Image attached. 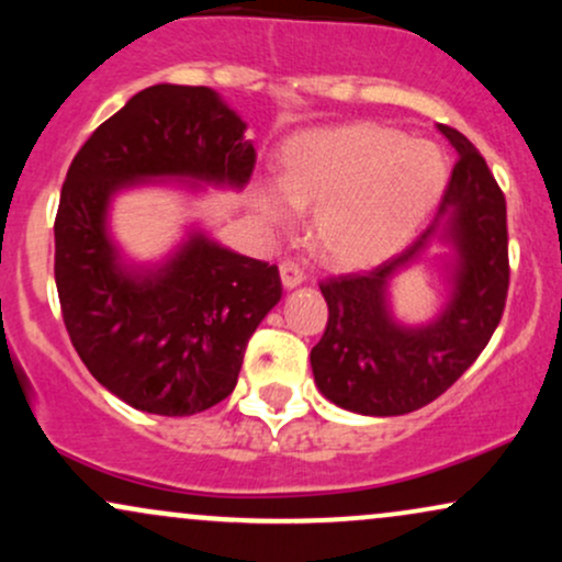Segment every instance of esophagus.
Returning <instances> with one entry per match:
<instances>
[{"label":"esophagus","instance_id":"1","mask_svg":"<svg viewBox=\"0 0 562 562\" xmlns=\"http://www.w3.org/2000/svg\"><path fill=\"white\" fill-rule=\"evenodd\" d=\"M280 280L288 290H293V288H299L303 280H306V274H303V269L299 267V263L285 261V263H280Z\"/></svg>","mask_w":562,"mask_h":562}]
</instances>
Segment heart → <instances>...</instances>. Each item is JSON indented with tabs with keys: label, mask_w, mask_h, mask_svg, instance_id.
<instances>
[{
	"label": "heart",
	"mask_w": 562,
	"mask_h": 562,
	"mask_svg": "<svg viewBox=\"0 0 562 562\" xmlns=\"http://www.w3.org/2000/svg\"><path fill=\"white\" fill-rule=\"evenodd\" d=\"M447 177V158L434 142L404 139L398 128H312L282 150L280 182L256 184V205L274 224H288L295 209H314L312 237L322 259L367 269L425 227Z\"/></svg>",
	"instance_id": "obj_1"
}]
</instances>
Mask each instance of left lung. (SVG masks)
Returning a JSON list of instances; mask_svg holds the SVG:
<instances>
[{
  "label": "left lung",
  "mask_w": 562,
  "mask_h": 562,
  "mask_svg": "<svg viewBox=\"0 0 562 562\" xmlns=\"http://www.w3.org/2000/svg\"><path fill=\"white\" fill-rule=\"evenodd\" d=\"M438 128L460 158L430 227L372 272L319 285L330 317L312 348L314 383L322 396L357 415H406L434 402L479 359L505 312V195L473 142L451 126ZM436 239L452 248L445 262L450 299L425 326H402L392 317L387 285Z\"/></svg>",
  "instance_id": "1"
}]
</instances>
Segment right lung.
Segmentation results:
<instances>
[{
    "label": "right lung",
    "instance_id": "right-lung-1",
    "mask_svg": "<svg viewBox=\"0 0 562 562\" xmlns=\"http://www.w3.org/2000/svg\"><path fill=\"white\" fill-rule=\"evenodd\" d=\"M245 121L209 87L142 89L83 142L55 218V282L81 362L121 402L184 417L227 398L245 346L282 299L277 267L190 229L160 263H128L108 229L119 192L177 179L243 190Z\"/></svg>",
    "mask_w": 562,
    "mask_h": 562
}]
</instances>
